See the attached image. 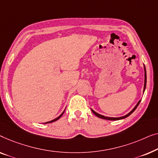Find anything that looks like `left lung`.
Segmentation results:
<instances>
[{
	"label": "left lung",
	"mask_w": 158,
	"mask_h": 158,
	"mask_svg": "<svg viewBox=\"0 0 158 158\" xmlns=\"http://www.w3.org/2000/svg\"><path fill=\"white\" fill-rule=\"evenodd\" d=\"M144 71H145V83H144V89H143V93L145 92V88H146V83H147V74H146V69H145V65H144ZM141 102V100H139L138 102H137L136 105L135 106V107L132 109V110L130 111V112L128 113V114H127L126 115H124V116H123V117H105L104 116V115H102L100 114H99V113H97L95 112V111H94L92 110V109H91L92 111V112L94 113V114L96 115L97 117H98L99 118H101V119H107V120H119V119H124L126 118V117H127L128 116H130V115L132 114V113L134 112V111L136 110L137 106L139 105V102Z\"/></svg>",
	"instance_id": "obj_1"
}]
</instances>
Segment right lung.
I'll return each mask as SVG.
<instances>
[{"label":"right lung","mask_w":158,"mask_h":158,"mask_svg":"<svg viewBox=\"0 0 158 158\" xmlns=\"http://www.w3.org/2000/svg\"><path fill=\"white\" fill-rule=\"evenodd\" d=\"M64 111H65V110H64ZM64 112H62V113H61V114H60V115H59V117H56V118H55L54 119H52V120H51V121H49V122H46V123H44V124L52 123H54V122H55V121H56V120H58V119H59L60 118V117H61L62 116V115H63V114H64Z\"/></svg>","instance_id":"right-lung-1"}]
</instances>
